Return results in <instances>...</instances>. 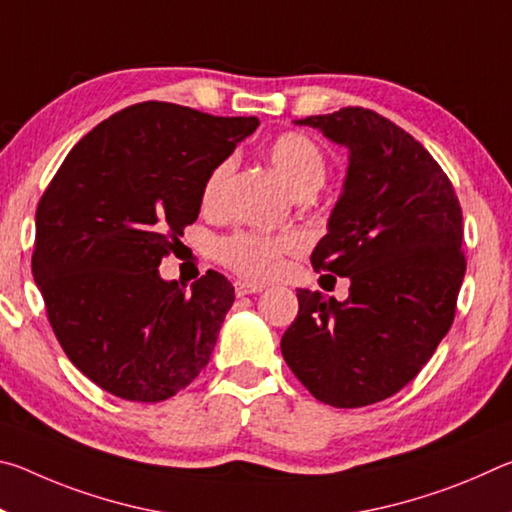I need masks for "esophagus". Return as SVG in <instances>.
Masks as SVG:
<instances>
[{"label":"esophagus","instance_id":"obj_1","mask_svg":"<svg viewBox=\"0 0 512 512\" xmlns=\"http://www.w3.org/2000/svg\"><path fill=\"white\" fill-rule=\"evenodd\" d=\"M235 291H237V296H239V298H244V296H250V293H259V291H264V287H262V284L237 282V284H235Z\"/></svg>","mask_w":512,"mask_h":512}]
</instances>
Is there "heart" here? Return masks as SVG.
Here are the masks:
<instances>
[{"label":"heart","mask_w":512,"mask_h":512,"mask_svg":"<svg viewBox=\"0 0 512 512\" xmlns=\"http://www.w3.org/2000/svg\"><path fill=\"white\" fill-rule=\"evenodd\" d=\"M266 155L293 194L300 189H318L325 180V155L311 137L302 133H282L266 146ZM232 171V160H221L210 171L203 185V205L214 207L223 194L225 180ZM296 235H259V232H237L216 246L219 262L246 280L262 282L273 277L282 266V257L300 248Z\"/></svg>","instance_id":"heart-1"}]
</instances>
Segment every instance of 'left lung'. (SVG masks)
I'll use <instances>...</instances> for the list:
<instances>
[{"mask_svg":"<svg viewBox=\"0 0 512 512\" xmlns=\"http://www.w3.org/2000/svg\"><path fill=\"white\" fill-rule=\"evenodd\" d=\"M293 124L348 149L343 192L311 264L348 277L350 296L298 289L282 357L318 402L357 409L402 391L452 327L463 212L440 164L391 119L341 108Z\"/></svg>","mask_w":512,"mask_h":512,"instance_id":"left-lung-1","label":"left lung"}]
</instances>
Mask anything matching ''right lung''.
<instances>
[{"label":"right lung","mask_w":512,"mask_h":512,"mask_svg":"<svg viewBox=\"0 0 512 512\" xmlns=\"http://www.w3.org/2000/svg\"><path fill=\"white\" fill-rule=\"evenodd\" d=\"M257 126L135 103L85 135L42 194L33 280L69 361L103 391L162 402L210 361L235 287L207 271L187 291L158 266L198 219L210 171Z\"/></svg>","instance_id":"right-lung-1"}]
</instances>
